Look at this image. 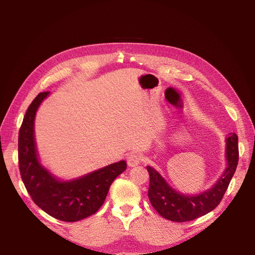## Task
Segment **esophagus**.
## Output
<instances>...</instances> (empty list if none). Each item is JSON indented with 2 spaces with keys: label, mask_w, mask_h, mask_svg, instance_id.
Wrapping results in <instances>:
<instances>
[{
  "label": "esophagus",
  "mask_w": 255,
  "mask_h": 255,
  "mask_svg": "<svg viewBox=\"0 0 255 255\" xmlns=\"http://www.w3.org/2000/svg\"><path fill=\"white\" fill-rule=\"evenodd\" d=\"M141 155L136 152H129L127 155V161L129 167H135L140 163Z\"/></svg>",
  "instance_id": "1"
}]
</instances>
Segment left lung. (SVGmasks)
Here are the masks:
<instances>
[{
  "label": "left lung",
  "mask_w": 255,
  "mask_h": 255,
  "mask_svg": "<svg viewBox=\"0 0 255 255\" xmlns=\"http://www.w3.org/2000/svg\"><path fill=\"white\" fill-rule=\"evenodd\" d=\"M226 169L211 188L197 195L175 190L157 170L146 166L150 175L148 197L155 211L168 220L185 222L197 219L216 208L228 189L238 164V137L231 133L226 139Z\"/></svg>",
  "instance_id": "8db88e82"
}]
</instances>
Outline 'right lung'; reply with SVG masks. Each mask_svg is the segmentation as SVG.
<instances>
[{"instance_id":"obj_1","label":"right lung","mask_w":255,"mask_h":255,"mask_svg":"<svg viewBox=\"0 0 255 255\" xmlns=\"http://www.w3.org/2000/svg\"><path fill=\"white\" fill-rule=\"evenodd\" d=\"M50 92H41L28 106L19 130V168L33 201L52 217L79 221L95 214L105 201L114 180L127 169L120 160L71 180H60L41 164L35 140L36 113Z\"/></svg>"}]
</instances>
